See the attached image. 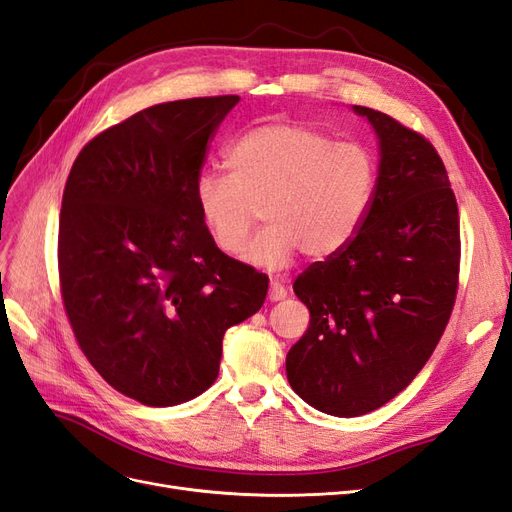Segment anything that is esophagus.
<instances>
[{
	"mask_svg": "<svg viewBox=\"0 0 512 512\" xmlns=\"http://www.w3.org/2000/svg\"><path fill=\"white\" fill-rule=\"evenodd\" d=\"M288 297V288L282 284V282H275L271 280V286H269V299L271 301H282Z\"/></svg>",
	"mask_w": 512,
	"mask_h": 512,
	"instance_id": "obj_1",
	"label": "esophagus"
}]
</instances>
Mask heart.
Instances as JSON below:
<instances>
[{
    "label": "heart",
    "instance_id": "heart-1",
    "mask_svg": "<svg viewBox=\"0 0 512 512\" xmlns=\"http://www.w3.org/2000/svg\"><path fill=\"white\" fill-rule=\"evenodd\" d=\"M228 175L196 179L198 218L220 252L237 256L260 215L269 224L245 260L282 269L299 250L312 260L339 254L361 230L376 192L378 164L361 141L303 123L267 121L245 130L224 158Z\"/></svg>",
    "mask_w": 512,
    "mask_h": 512
}]
</instances>
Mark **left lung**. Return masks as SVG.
<instances>
[{
  "instance_id": "obj_1",
  "label": "left lung",
  "mask_w": 512,
  "mask_h": 512,
  "mask_svg": "<svg viewBox=\"0 0 512 512\" xmlns=\"http://www.w3.org/2000/svg\"><path fill=\"white\" fill-rule=\"evenodd\" d=\"M352 108L378 136L374 200L344 250L294 280L309 327L286 356L292 391L346 418L384 406L425 367L453 312L461 256L436 147L374 108Z\"/></svg>"
}]
</instances>
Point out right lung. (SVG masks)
<instances>
[{
    "label": "right lung",
    "instance_id": "1",
    "mask_svg": "<svg viewBox=\"0 0 512 512\" xmlns=\"http://www.w3.org/2000/svg\"><path fill=\"white\" fill-rule=\"evenodd\" d=\"M239 96L149 106L81 149L59 213V286L76 342L115 391L177 406L220 374L226 329L265 303L269 277L226 256L194 185Z\"/></svg>",
    "mask_w": 512,
    "mask_h": 512
}]
</instances>
